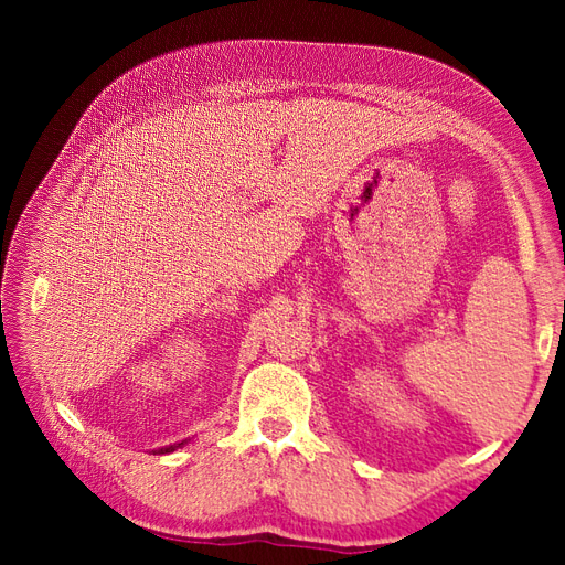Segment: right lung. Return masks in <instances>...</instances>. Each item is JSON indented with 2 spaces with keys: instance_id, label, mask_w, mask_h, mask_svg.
I'll return each mask as SVG.
<instances>
[{
  "instance_id": "1",
  "label": "right lung",
  "mask_w": 565,
  "mask_h": 565,
  "mask_svg": "<svg viewBox=\"0 0 565 565\" xmlns=\"http://www.w3.org/2000/svg\"><path fill=\"white\" fill-rule=\"evenodd\" d=\"M184 444V441H182ZM177 449V444H170V447H162V449H158V454H167V451H174Z\"/></svg>"
}]
</instances>
